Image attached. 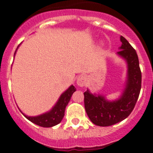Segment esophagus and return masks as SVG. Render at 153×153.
Segmentation results:
<instances>
[{"mask_svg":"<svg viewBox=\"0 0 153 153\" xmlns=\"http://www.w3.org/2000/svg\"><path fill=\"white\" fill-rule=\"evenodd\" d=\"M86 82H87V76L85 75H81L77 78V85L78 86L83 87L85 85Z\"/></svg>","mask_w":153,"mask_h":153,"instance_id":"esophagus-1","label":"esophagus"}]
</instances>
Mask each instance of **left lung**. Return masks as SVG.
Instances as JSON below:
<instances>
[{
  "instance_id": "1",
  "label": "left lung",
  "mask_w": 153,
  "mask_h": 153,
  "mask_svg": "<svg viewBox=\"0 0 153 153\" xmlns=\"http://www.w3.org/2000/svg\"><path fill=\"white\" fill-rule=\"evenodd\" d=\"M118 54L128 63V82L120 99L108 102L103 96H95L87 90L84 92L86 113L96 126H109L124 120L133 110L139 98L142 85V72L137 53L124 37Z\"/></svg>"
}]
</instances>
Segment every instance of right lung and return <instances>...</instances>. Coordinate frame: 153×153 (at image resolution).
Here are the masks:
<instances>
[{"instance_id":"obj_1","label":"right lung","mask_w":153,"mask_h":153,"mask_svg":"<svg viewBox=\"0 0 153 153\" xmlns=\"http://www.w3.org/2000/svg\"><path fill=\"white\" fill-rule=\"evenodd\" d=\"M75 91H76V88H75V86H70L68 89L61 95L60 99L58 101L57 104L49 112L36 117H29L24 114L23 115L31 123L39 126H42V127L48 128V127L56 126L58 123H60L61 121L63 119L66 106L68 104L72 94Z\"/></svg>"}]
</instances>
